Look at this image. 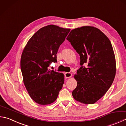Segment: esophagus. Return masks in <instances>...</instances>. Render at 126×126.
<instances>
[{
  "mask_svg": "<svg viewBox=\"0 0 126 126\" xmlns=\"http://www.w3.org/2000/svg\"><path fill=\"white\" fill-rule=\"evenodd\" d=\"M72 73H68V72H66L64 74V76L65 77V78H70L72 77Z\"/></svg>",
  "mask_w": 126,
  "mask_h": 126,
  "instance_id": "esophagus-1",
  "label": "esophagus"
}]
</instances>
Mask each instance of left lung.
<instances>
[{"instance_id": "8db88e82", "label": "left lung", "mask_w": 126, "mask_h": 126, "mask_svg": "<svg viewBox=\"0 0 126 126\" xmlns=\"http://www.w3.org/2000/svg\"><path fill=\"white\" fill-rule=\"evenodd\" d=\"M67 40L79 54L81 66L74 75L77 86L73 96L83 104H94L106 94L115 79L116 61L111 43L102 32L92 26L72 30Z\"/></svg>"}]
</instances>
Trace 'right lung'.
Wrapping results in <instances>:
<instances>
[{
    "mask_svg": "<svg viewBox=\"0 0 126 126\" xmlns=\"http://www.w3.org/2000/svg\"><path fill=\"white\" fill-rule=\"evenodd\" d=\"M70 31L53 25L43 27L32 36L22 52L20 67L24 85L31 99L38 104L55 101L62 88L64 74L48 67L57 62L59 47Z\"/></svg>",
    "mask_w": 126,
    "mask_h": 126,
    "instance_id": "1",
    "label": "right lung"
}]
</instances>
